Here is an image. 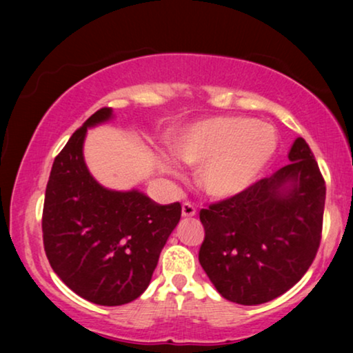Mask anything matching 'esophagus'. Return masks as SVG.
Returning <instances> with one entry per match:
<instances>
[{
  "instance_id": "34e87169",
  "label": "esophagus",
  "mask_w": 353,
  "mask_h": 353,
  "mask_svg": "<svg viewBox=\"0 0 353 353\" xmlns=\"http://www.w3.org/2000/svg\"><path fill=\"white\" fill-rule=\"evenodd\" d=\"M181 214L185 219H191V216H194L197 214L196 207L191 204V202H185V204L181 205Z\"/></svg>"
}]
</instances>
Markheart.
Wrapping results in <instances>:
<instances>
[{"label":"heart","mask_w":353,"mask_h":353,"mask_svg":"<svg viewBox=\"0 0 353 353\" xmlns=\"http://www.w3.org/2000/svg\"><path fill=\"white\" fill-rule=\"evenodd\" d=\"M178 161L199 168L197 185L214 199H228L244 192L257 181L278 146L272 125L249 117H210L186 125L170 138ZM162 172L176 176L167 159Z\"/></svg>","instance_id":"1"}]
</instances>
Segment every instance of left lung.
<instances>
[{
    "mask_svg": "<svg viewBox=\"0 0 353 353\" xmlns=\"http://www.w3.org/2000/svg\"><path fill=\"white\" fill-rule=\"evenodd\" d=\"M286 167L199 212V262L226 301L259 305L289 291L320 248L326 186L303 138Z\"/></svg>",
    "mask_w": 353,
    "mask_h": 353,
    "instance_id": "obj_1",
    "label": "left lung"
}]
</instances>
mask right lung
I'll use <instances>...</instances> for the list:
<instances>
[{
	"mask_svg": "<svg viewBox=\"0 0 353 353\" xmlns=\"http://www.w3.org/2000/svg\"><path fill=\"white\" fill-rule=\"evenodd\" d=\"M94 112L57 154L43 205V244L67 288L98 305H123L151 283L159 255L181 216L180 202L161 205L138 190L101 186L83 157L90 127L112 119Z\"/></svg>",
	"mask_w": 353,
	"mask_h": 353,
	"instance_id": "right-lung-1",
	"label": "right lung"
}]
</instances>
